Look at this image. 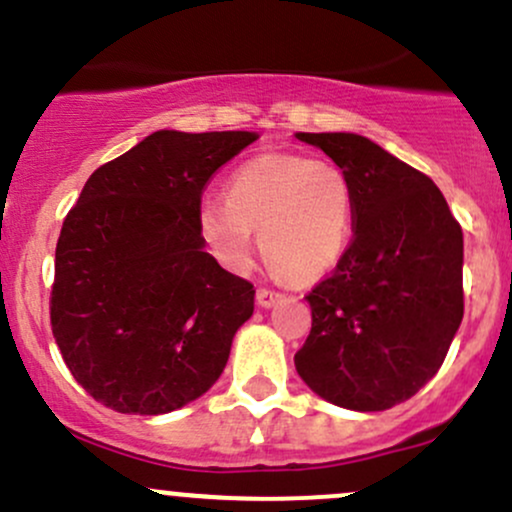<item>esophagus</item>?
Wrapping results in <instances>:
<instances>
[{"instance_id": "1", "label": "esophagus", "mask_w": 512, "mask_h": 512, "mask_svg": "<svg viewBox=\"0 0 512 512\" xmlns=\"http://www.w3.org/2000/svg\"><path fill=\"white\" fill-rule=\"evenodd\" d=\"M284 296L279 294V291H272V289H257V303H260L262 308H272L274 303L282 301Z\"/></svg>"}]
</instances>
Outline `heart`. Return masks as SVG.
<instances>
[{"mask_svg": "<svg viewBox=\"0 0 512 512\" xmlns=\"http://www.w3.org/2000/svg\"><path fill=\"white\" fill-rule=\"evenodd\" d=\"M199 233L221 265L247 269L255 233L277 272L318 282L345 255L352 235V189L345 172L306 155H257L226 184V201L199 206Z\"/></svg>", "mask_w": 512, "mask_h": 512, "instance_id": "heart-1", "label": "heart"}]
</instances>
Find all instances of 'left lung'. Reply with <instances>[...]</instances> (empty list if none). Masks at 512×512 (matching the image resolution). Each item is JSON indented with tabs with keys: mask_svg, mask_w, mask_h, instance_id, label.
<instances>
[{
	"mask_svg": "<svg viewBox=\"0 0 512 512\" xmlns=\"http://www.w3.org/2000/svg\"><path fill=\"white\" fill-rule=\"evenodd\" d=\"M345 172L355 238L306 296L311 335L294 364L347 411L408 401L437 374L464 316V238L430 177L357 133H296Z\"/></svg>",
	"mask_w": 512,
	"mask_h": 512,
	"instance_id": "obj_1",
	"label": "left lung"
}]
</instances>
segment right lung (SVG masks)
Instances as JSON below:
<instances>
[{"mask_svg": "<svg viewBox=\"0 0 512 512\" xmlns=\"http://www.w3.org/2000/svg\"><path fill=\"white\" fill-rule=\"evenodd\" d=\"M255 133L155 131L84 184L55 247L50 325L94 401L162 415L226 369L255 289L218 265L199 233L201 192Z\"/></svg>", "mask_w": 512, "mask_h": 512, "instance_id": "add662e5", "label": "right lung"}]
</instances>
